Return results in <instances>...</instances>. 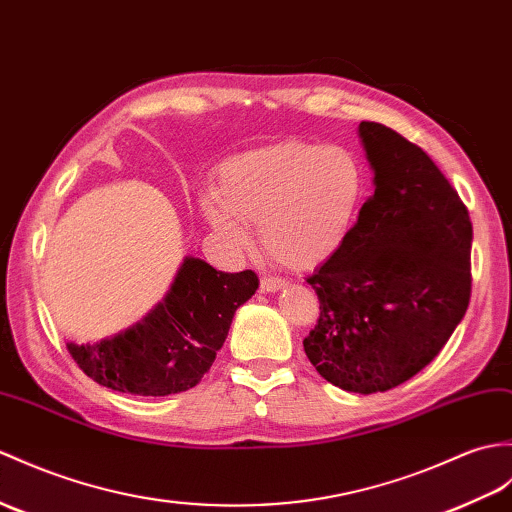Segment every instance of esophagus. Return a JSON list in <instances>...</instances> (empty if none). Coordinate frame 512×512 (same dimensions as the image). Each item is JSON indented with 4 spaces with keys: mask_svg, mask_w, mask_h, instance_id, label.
Segmentation results:
<instances>
[{
    "mask_svg": "<svg viewBox=\"0 0 512 512\" xmlns=\"http://www.w3.org/2000/svg\"><path fill=\"white\" fill-rule=\"evenodd\" d=\"M283 285H285V281L279 277H261V281H259L261 292H277L279 288H283Z\"/></svg>",
    "mask_w": 512,
    "mask_h": 512,
    "instance_id": "obj_1",
    "label": "esophagus"
}]
</instances>
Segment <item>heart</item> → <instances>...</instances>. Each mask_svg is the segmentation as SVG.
I'll use <instances>...</instances> for the list:
<instances>
[{
	"label": "heart",
	"instance_id": "1",
	"mask_svg": "<svg viewBox=\"0 0 512 512\" xmlns=\"http://www.w3.org/2000/svg\"><path fill=\"white\" fill-rule=\"evenodd\" d=\"M368 170L353 150L314 141H281L224 161L218 196L205 216L224 242L246 251L259 224L266 253L292 270L336 257L358 227Z\"/></svg>",
	"mask_w": 512,
	"mask_h": 512
}]
</instances>
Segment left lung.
Instances as JSON below:
<instances>
[{
    "label": "left lung",
    "mask_w": 512,
    "mask_h": 512,
    "mask_svg": "<svg viewBox=\"0 0 512 512\" xmlns=\"http://www.w3.org/2000/svg\"><path fill=\"white\" fill-rule=\"evenodd\" d=\"M360 137L375 194L342 251L307 277L320 314L303 347L327 382L371 395L408 382L454 334L471 299L473 229L417 144L377 122Z\"/></svg>",
    "instance_id": "1"
}]
</instances>
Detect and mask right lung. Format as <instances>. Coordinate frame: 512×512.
<instances>
[{"label": "right lung", "instance_id": "add662e5", "mask_svg": "<svg viewBox=\"0 0 512 512\" xmlns=\"http://www.w3.org/2000/svg\"><path fill=\"white\" fill-rule=\"evenodd\" d=\"M253 270L220 272L189 257L165 301L139 325L98 344H67L82 373L100 386L144 397L194 388L229 334L237 307L255 294Z\"/></svg>", "mask_w": 512, "mask_h": 512}]
</instances>
